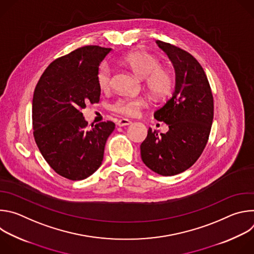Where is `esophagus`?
I'll return each mask as SVG.
<instances>
[{"label": "esophagus", "instance_id": "34e87169", "mask_svg": "<svg viewBox=\"0 0 254 254\" xmlns=\"http://www.w3.org/2000/svg\"><path fill=\"white\" fill-rule=\"evenodd\" d=\"M131 124V122L129 121V120H127V119H121L118 123H117V125L119 126V127H126V126H128V125H130Z\"/></svg>", "mask_w": 254, "mask_h": 254}]
</instances>
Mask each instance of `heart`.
Masks as SVG:
<instances>
[{
	"mask_svg": "<svg viewBox=\"0 0 254 254\" xmlns=\"http://www.w3.org/2000/svg\"><path fill=\"white\" fill-rule=\"evenodd\" d=\"M119 62L128 67L139 78L146 80L147 87L157 96H166L174 85V78L171 71L161 66L156 57L142 51H134L126 54L119 59ZM112 67L102 64L97 72V84L102 91H107L112 86ZM148 98L144 96H123L115 100L112 110L118 114L134 117L138 115L142 107L148 105Z\"/></svg>",
	"mask_w": 254,
	"mask_h": 254,
	"instance_id": "1",
	"label": "heart"
}]
</instances>
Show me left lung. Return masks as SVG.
<instances>
[{
	"label": "left lung",
	"mask_w": 254,
	"mask_h": 254,
	"mask_svg": "<svg viewBox=\"0 0 254 254\" xmlns=\"http://www.w3.org/2000/svg\"><path fill=\"white\" fill-rule=\"evenodd\" d=\"M172 61L176 85L172 96L155 112L168 125L166 133L150 127L140 144L141 160L162 176H174L193 166L203 153L211 130L214 102L211 87L200 63L187 51L157 40Z\"/></svg>",
	"instance_id": "left-lung-1"
}]
</instances>
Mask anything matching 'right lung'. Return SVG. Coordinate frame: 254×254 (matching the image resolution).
Here are the masks:
<instances>
[{
    "instance_id": "1",
    "label": "right lung",
    "mask_w": 254,
    "mask_h": 254,
    "mask_svg": "<svg viewBox=\"0 0 254 254\" xmlns=\"http://www.w3.org/2000/svg\"><path fill=\"white\" fill-rule=\"evenodd\" d=\"M112 51L96 45L80 47L55 59L35 87L32 102L33 134L48 165L60 176L83 180L101 165L107 137L115 123L87 127L82 110L97 103V72Z\"/></svg>"
}]
</instances>
